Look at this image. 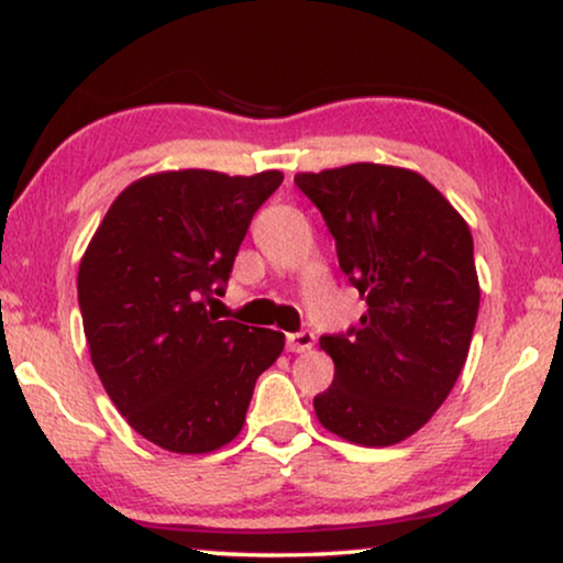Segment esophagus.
I'll list each match as a JSON object with an SVG mask.
<instances>
[{
  "instance_id": "34e87169",
  "label": "esophagus",
  "mask_w": 563,
  "mask_h": 563,
  "mask_svg": "<svg viewBox=\"0 0 563 563\" xmlns=\"http://www.w3.org/2000/svg\"><path fill=\"white\" fill-rule=\"evenodd\" d=\"M286 345L290 353H306L311 351V345H314V332L311 330H301V332H290L286 338Z\"/></svg>"
}]
</instances>
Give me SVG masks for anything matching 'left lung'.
Wrapping results in <instances>:
<instances>
[{"mask_svg":"<svg viewBox=\"0 0 563 563\" xmlns=\"http://www.w3.org/2000/svg\"><path fill=\"white\" fill-rule=\"evenodd\" d=\"M294 181L368 303L361 324L319 338L334 379L314 397L317 418L353 444H397L441 408L471 351L481 303L471 229L405 168L353 163Z\"/></svg>","mask_w":563,"mask_h":563,"instance_id":"8db88e82","label":"left lung"}]
</instances>
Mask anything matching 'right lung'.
Segmentation results:
<instances>
[{
    "instance_id": "add662e5",
    "label": "right lung",
    "mask_w": 563,
    "mask_h": 563,
    "mask_svg": "<svg viewBox=\"0 0 563 563\" xmlns=\"http://www.w3.org/2000/svg\"><path fill=\"white\" fill-rule=\"evenodd\" d=\"M280 184V170L145 176L113 199L80 262L92 366L126 423L163 450L229 444L260 374L283 353V332L208 309L225 294L254 212Z\"/></svg>"
}]
</instances>
